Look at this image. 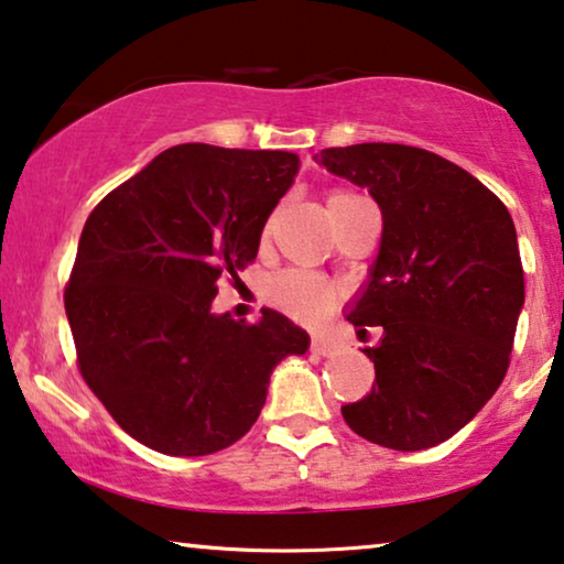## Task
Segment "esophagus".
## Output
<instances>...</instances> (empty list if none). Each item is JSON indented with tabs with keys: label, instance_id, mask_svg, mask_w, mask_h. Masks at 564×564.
Listing matches in <instances>:
<instances>
[{
	"label": "esophagus",
	"instance_id": "esophagus-1",
	"mask_svg": "<svg viewBox=\"0 0 564 564\" xmlns=\"http://www.w3.org/2000/svg\"><path fill=\"white\" fill-rule=\"evenodd\" d=\"M312 352H317V356H333L337 350V343L329 340V337H322V335H314L312 337V345H310Z\"/></svg>",
	"mask_w": 564,
	"mask_h": 564
}]
</instances>
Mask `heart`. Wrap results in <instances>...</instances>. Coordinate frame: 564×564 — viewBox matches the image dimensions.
<instances>
[{"label": "heart", "mask_w": 564, "mask_h": 564, "mask_svg": "<svg viewBox=\"0 0 564 564\" xmlns=\"http://www.w3.org/2000/svg\"><path fill=\"white\" fill-rule=\"evenodd\" d=\"M360 195L343 191V187H335V191L327 193V208L352 204ZM270 299H273L275 306H281L283 312L291 314L294 319L302 322H314L322 319L325 314L335 310L337 304V291L333 283L325 281V278L317 273H306V270H289V273L278 275L273 283H270Z\"/></svg>", "instance_id": "heart-1"}]
</instances>
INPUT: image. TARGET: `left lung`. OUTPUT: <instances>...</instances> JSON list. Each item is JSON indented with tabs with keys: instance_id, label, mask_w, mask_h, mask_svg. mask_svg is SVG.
<instances>
[{
	"instance_id": "left-lung-1",
	"label": "left lung",
	"mask_w": 564,
	"mask_h": 564,
	"mask_svg": "<svg viewBox=\"0 0 564 564\" xmlns=\"http://www.w3.org/2000/svg\"><path fill=\"white\" fill-rule=\"evenodd\" d=\"M335 175L369 187L384 231L369 289L350 312L381 327L377 384L343 417L360 438L420 452L462 431L498 392L523 304L508 208L467 170L404 144L322 149Z\"/></svg>"
}]
</instances>
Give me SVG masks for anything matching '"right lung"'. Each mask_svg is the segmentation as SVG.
Segmentation results:
<instances>
[{"mask_svg": "<svg viewBox=\"0 0 564 564\" xmlns=\"http://www.w3.org/2000/svg\"><path fill=\"white\" fill-rule=\"evenodd\" d=\"M299 154L180 144L93 208L64 289L85 384L131 438L206 456L242 438L270 373L310 335L283 314H212L216 281L258 258Z\"/></svg>", "mask_w": 564, "mask_h": 564, "instance_id": "1", "label": "right lung"}]
</instances>
